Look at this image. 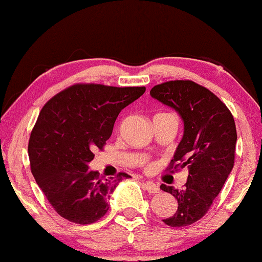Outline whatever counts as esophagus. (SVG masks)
Instances as JSON below:
<instances>
[{
  "mask_svg": "<svg viewBox=\"0 0 262 262\" xmlns=\"http://www.w3.org/2000/svg\"><path fill=\"white\" fill-rule=\"evenodd\" d=\"M143 186H145V189L147 190V192L149 193H158L160 192V187L157 186V184L154 183V182L151 181H147L143 183Z\"/></svg>",
  "mask_w": 262,
  "mask_h": 262,
  "instance_id": "1",
  "label": "esophagus"
}]
</instances>
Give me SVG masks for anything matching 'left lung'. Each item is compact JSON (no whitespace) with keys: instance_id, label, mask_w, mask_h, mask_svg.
<instances>
[{"instance_id":"left-lung-1","label":"left lung","mask_w":262,"mask_h":262,"mask_svg":"<svg viewBox=\"0 0 262 262\" xmlns=\"http://www.w3.org/2000/svg\"><path fill=\"white\" fill-rule=\"evenodd\" d=\"M149 94L181 116L183 137L170 168L189 169L183 189L161 186L178 203L177 211L163 222L173 228L190 225L207 214L233 169L237 140L234 117L218 96L194 81H167Z\"/></svg>"}]
</instances>
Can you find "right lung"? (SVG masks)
<instances>
[{"label": "right lung", "instance_id": "1", "mask_svg": "<svg viewBox=\"0 0 262 262\" xmlns=\"http://www.w3.org/2000/svg\"><path fill=\"white\" fill-rule=\"evenodd\" d=\"M145 92V86L76 84L43 106L28 156L37 184L64 219L85 225L102 218L117 184L130 177L119 173L102 179L89 163L110 139L120 111Z\"/></svg>", "mask_w": 262, "mask_h": 262}]
</instances>
